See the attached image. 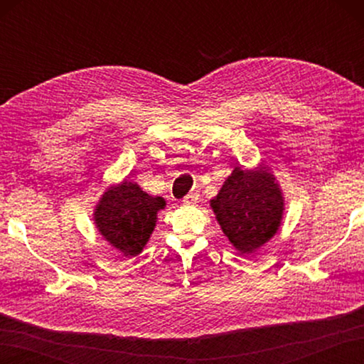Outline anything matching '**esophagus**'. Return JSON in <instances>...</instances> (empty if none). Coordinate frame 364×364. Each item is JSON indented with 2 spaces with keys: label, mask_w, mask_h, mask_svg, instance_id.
<instances>
[{
  "label": "esophagus",
  "mask_w": 364,
  "mask_h": 364,
  "mask_svg": "<svg viewBox=\"0 0 364 364\" xmlns=\"http://www.w3.org/2000/svg\"><path fill=\"white\" fill-rule=\"evenodd\" d=\"M198 194L197 192H189V194L183 198V202L186 205H196L198 202Z\"/></svg>",
  "instance_id": "esophagus-1"
}]
</instances>
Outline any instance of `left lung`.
Listing matches in <instances>:
<instances>
[{"instance_id": "left-lung-1", "label": "left lung", "mask_w": 364, "mask_h": 364, "mask_svg": "<svg viewBox=\"0 0 364 364\" xmlns=\"http://www.w3.org/2000/svg\"><path fill=\"white\" fill-rule=\"evenodd\" d=\"M211 206L222 231L241 253H252L280 227L283 197L266 167L233 170Z\"/></svg>"}]
</instances>
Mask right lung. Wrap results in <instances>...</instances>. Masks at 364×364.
Segmentation results:
<instances>
[{"instance_id":"add662e5","label":"right lung","mask_w":364,"mask_h":364,"mask_svg":"<svg viewBox=\"0 0 364 364\" xmlns=\"http://www.w3.org/2000/svg\"><path fill=\"white\" fill-rule=\"evenodd\" d=\"M164 198L150 197L129 181L105 192L95 210V223L107 241L125 257H136L156 225Z\"/></svg>"}]
</instances>
